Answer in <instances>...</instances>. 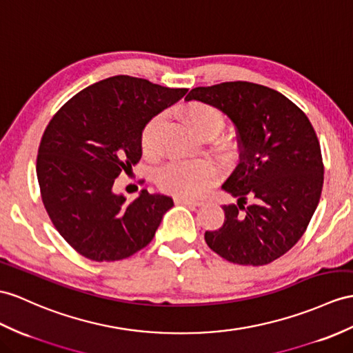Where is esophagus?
Here are the masks:
<instances>
[{
    "instance_id": "esophagus-1",
    "label": "esophagus",
    "mask_w": 353,
    "mask_h": 353,
    "mask_svg": "<svg viewBox=\"0 0 353 353\" xmlns=\"http://www.w3.org/2000/svg\"><path fill=\"white\" fill-rule=\"evenodd\" d=\"M175 203H181V205H188V206H201L203 202L196 201V199H187V197H175Z\"/></svg>"
}]
</instances>
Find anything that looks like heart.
<instances>
[{
  "label": "heart",
  "instance_id": "heart-1",
  "mask_svg": "<svg viewBox=\"0 0 353 353\" xmlns=\"http://www.w3.org/2000/svg\"><path fill=\"white\" fill-rule=\"evenodd\" d=\"M179 118L201 139H212L225 128L223 112L203 101L187 103L179 109ZM163 118L157 115L143 125L141 132V150L145 156H154L159 151V136ZM232 156V151H226ZM220 172L208 160L172 161L163 166L157 174L160 190L178 197H196L205 193L217 181Z\"/></svg>",
  "mask_w": 353,
  "mask_h": 353
}]
</instances>
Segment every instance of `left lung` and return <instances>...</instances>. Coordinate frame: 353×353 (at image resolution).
Wrapping results in <instances>:
<instances>
[{
    "label": "left lung",
    "instance_id": "left-lung-1",
    "mask_svg": "<svg viewBox=\"0 0 353 353\" xmlns=\"http://www.w3.org/2000/svg\"><path fill=\"white\" fill-rule=\"evenodd\" d=\"M185 100L225 112L241 151L223 184L238 203L223 206L225 223L205 232L206 244L238 265L279 259L304 235L321 199L323 161L310 119L281 92L244 81L197 87Z\"/></svg>",
    "mask_w": 353,
    "mask_h": 353
}]
</instances>
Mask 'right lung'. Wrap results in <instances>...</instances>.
Here are the masks:
<instances>
[{
  "label": "right lung",
  "instance_id": "add662e5",
  "mask_svg": "<svg viewBox=\"0 0 353 353\" xmlns=\"http://www.w3.org/2000/svg\"><path fill=\"white\" fill-rule=\"evenodd\" d=\"M187 91L118 74L77 92L49 121L36 166L41 201L59 235L83 257L121 261L156 235L172 197L142 190L127 202L112 187L141 160L143 125Z\"/></svg>",
  "mask_w": 353,
  "mask_h": 353
}]
</instances>
